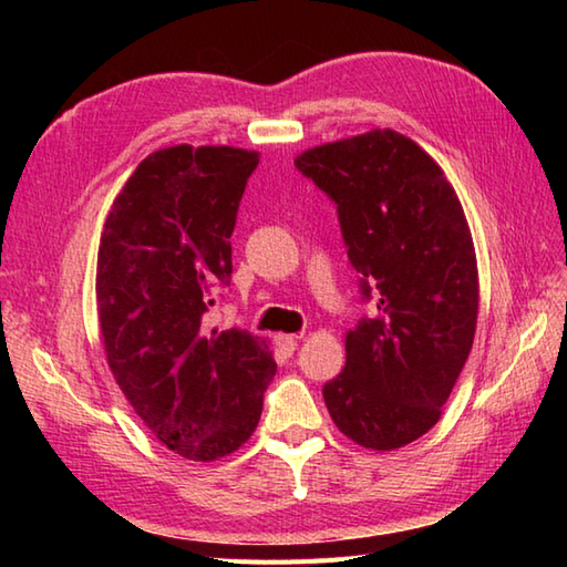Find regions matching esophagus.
<instances>
[{"label":"esophagus","instance_id":"obj_1","mask_svg":"<svg viewBox=\"0 0 567 567\" xmlns=\"http://www.w3.org/2000/svg\"><path fill=\"white\" fill-rule=\"evenodd\" d=\"M299 339H302V333H280V336H277V346H280L282 353L292 355L297 351Z\"/></svg>","mask_w":567,"mask_h":567}]
</instances>
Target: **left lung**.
Returning <instances> with one entry per match:
<instances>
[{
	"mask_svg": "<svg viewBox=\"0 0 567 567\" xmlns=\"http://www.w3.org/2000/svg\"><path fill=\"white\" fill-rule=\"evenodd\" d=\"M336 202L360 290L375 311L346 333V368L323 384L333 424L363 449L394 451L436 424L473 348L477 258L441 165L392 128L295 158Z\"/></svg>",
	"mask_w": 567,
	"mask_h": 567,
	"instance_id": "1",
	"label": "left lung"
}]
</instances>
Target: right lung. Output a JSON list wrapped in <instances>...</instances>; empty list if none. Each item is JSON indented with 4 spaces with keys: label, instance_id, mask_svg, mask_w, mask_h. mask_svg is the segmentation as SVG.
I'll list each match as a JSON object with an SVG mask.
<instances>
[{
    "label": "right lung",
    "instance_id": "add662e5",
    "mask_svg": "<svg viewBox=\"0 0 567 567\" xmlns=\"http://www.w3.org/2000/svg\"><path fill=\"white\" fill-rule=\"evenodd\" d=\"M256 151L161 148L104 221L97 315L106 363L138 419L187 461H221L256 431L275 375L248 331H204L214 285L231 280V234Z\"/></svg>",
    "mask_w": 567,
    "mask_h": 567
}]
</instances>
